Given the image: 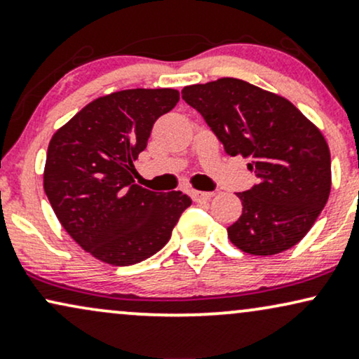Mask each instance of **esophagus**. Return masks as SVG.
I'll use <instances>...</instances> for the list:
<instances>
[{
    "instance_id": "obj_1",
    "label": "esophagus",
    "mask_w": 359,
    "mask_h": 359,
    "mask_svg": "<svg viewBox=\"0 0 359 359\" xmlns=\"http://www.w3.org/2000/svg\"><path fill=\"white\" fill-rule=\"evenodd\" d=\"M214 197L212 192H203V191H192V199L196 203H205V201H211Z\"/></svg>"
}]
</instances>
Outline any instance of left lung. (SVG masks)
<instances>
[{
	"label": "left lung",
	"instance_id": "obj_1",
	"mask_svg": "<svg viewBox=\"0 0 359 359\" xmlns=\"http://www.w3.org/2000/svg\"><path fill=\"white\" fill-rule=\"evenodd\" d=\"M229 156L241 155L258 184L240 192L243 212L228 228L250 255H277L302 240L331 192V154L314 123L280 94L222 79L182 89Z\"/></svg>",
	"mask_w": 359,
	"mask_h": 359
}]
</instances>
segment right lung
<instances>
[{
	"mask_svg": "<svg viewBox=\"0 0 359 359\" xmlns=\"http://www.w3.org/2000/svg\"><path fill=\"white\" fill-rule=\"evenodd\" d=\"M179 102L177 89H126L96 97L53 133L43 189L82 250L128 266L167 245L191 199L135 184L133 162L154 123Z\"/></svg>",
	"mask_w": 359,
	"mask_h": 359,
	"instance_id": "1",
	"label": "right lung"
}]
</instances>
